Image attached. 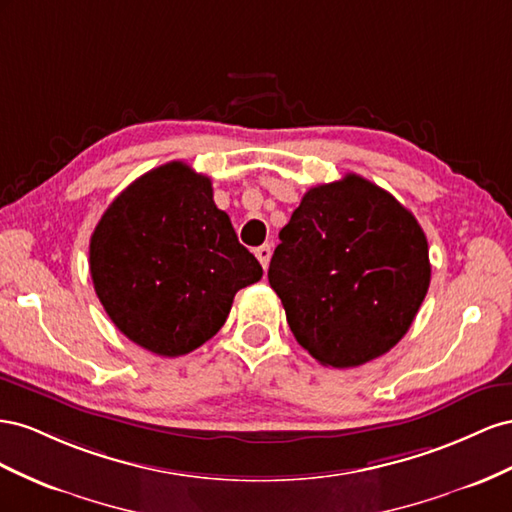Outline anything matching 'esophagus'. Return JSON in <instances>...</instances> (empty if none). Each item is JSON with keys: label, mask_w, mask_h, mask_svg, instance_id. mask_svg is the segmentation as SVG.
<instances>
[{"label": "esophagus", "mask_w": 512, "mask_h": 512, "mask_svg": "<svg viewBox=\"0 0 512 512\" xmlns=\"http://www.w3.org/2000/svg\"><path fill=\"white\" fill-rule=\"evenodd\" d=\"M255 257L259 259L261 268L268 270V266H270V257H272V248H270V244H264V246L255 248Z\"/></svg>", "instance_id": "obj_1"}]
</instances>
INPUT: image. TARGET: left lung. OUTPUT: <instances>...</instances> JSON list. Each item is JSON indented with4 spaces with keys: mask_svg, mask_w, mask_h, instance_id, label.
<instances>
[{
    "mask_svg": "<svg viewBox=\"0 0 512 512\" xmlns=\"http://www.w3.org/2000/svg\"><path fill=\"white\" fill-rule=\"evenodd\" d=\"M279 238L268 281L315 360L360 367L405 337L429 289V244L384 188L356 173L319 184Z\"/></svg>",
    "mask_w": 512,
    "mask_h": 512,
    "instance_id": "left-lung-1",
    "label": "left lung"
}]
</instances>
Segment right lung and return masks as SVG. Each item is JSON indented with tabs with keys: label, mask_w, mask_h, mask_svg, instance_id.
<instances>
[{
	"label": "right lung",
	"mask_w": 512,
	"mask_h": 512,
	"mask_svg": "<svg viewBox=\"0 0 512 512\" xmlns=\"http://www.w3.org/2000/svg\"><path fill=\"white\" fill-rule=\"evenodd\" d=\"M96 296L122 334L158 356L212 339L259 261L216 208L208 175L173 160L113 199L90 240Z\"/></svg>",
	"instance_id": "1"
}]
</instances>
